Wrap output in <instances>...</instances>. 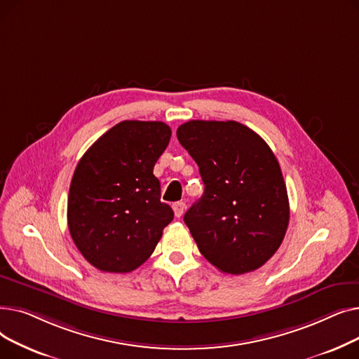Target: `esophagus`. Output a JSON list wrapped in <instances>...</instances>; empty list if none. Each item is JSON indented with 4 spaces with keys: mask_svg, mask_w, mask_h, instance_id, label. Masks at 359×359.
Segmentation results:
<instances>
[{
    "mask_svg": "<svg viewBox=\"0 0 359 359\" xmlns=\"http://www.w3.org/2000/svg\"><path fill=\"white\" fill-rule=\"evenodd\" d=\"M184 208H186L184 202H176V203H173V211H175V215H176L177 218H180V217L183 215Z\"/></svg>",
    "mask_w": 359,
    "mask_h": 359,
    "instance_id": "esophagus-1",
    "label": "esophagus"
}]
</instances>
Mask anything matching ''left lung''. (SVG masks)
I'll return each mask as SVG.
<instances>
[{
  "instance_id": "left-lung-1",
  "label": "left lung",
  "mask_w": 359,
  "mask_h": 359,
  "mask_svg": "<svg viewBox=\"0 0 359 359\" xmlns=\"http://www.w3.org/2000/svg\"><path fill=\"white\" fill-rule=\"evenodd\" d=\"M176 134L205 184L183 217L199 252L225 273L259 269L279 249L290 222L287 186L272 149L236 121H189Z\"/></svg>"
}]
</instances>
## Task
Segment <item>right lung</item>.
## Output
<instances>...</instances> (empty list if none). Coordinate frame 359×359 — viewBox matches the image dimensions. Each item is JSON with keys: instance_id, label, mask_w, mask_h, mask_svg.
I'll return each mask as SVG.
<instances>
[{"instance_id": "1", "label": "right lung", "mask_w": 359, "mask_h": 359, "mask_svg": "<svg viewBox=\"0 0 359 359\" xmlns=\"http://www.w3.org/2000/svg\"><path fill=\"white\" fill-rule=\"evenodd\" d=\"M164 122L123 121L79 161L68 195V229L84 259L103 272L126 273L153 255L175 214L160 201L153 168L168 145Z\"/></svg>"}]
</instances>
